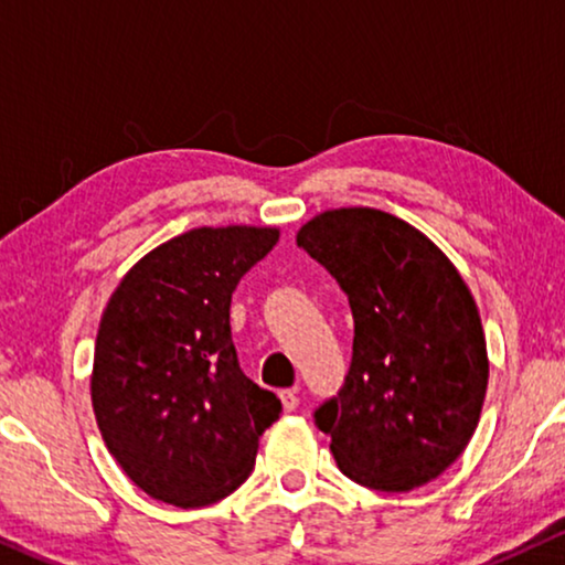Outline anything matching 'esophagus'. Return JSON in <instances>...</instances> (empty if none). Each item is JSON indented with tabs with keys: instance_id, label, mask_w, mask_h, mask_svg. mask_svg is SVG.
Here are the masks:
<instances>
[{
	"instance_id": "esophagus-1",
	"label": "esophagus",
	"mask_w": 565,
	"mask_h": 565,
	"mask_svg": "<svg viewBox=\"0 0 565 565\" xmlns=\"http://www.w3.org/2000/svg\"><path fill=\"white\" fill-rule=\"evenodd\" d=\"M298 393L296 391H280V404H282V408H285V412H296V408H298Z\"/></svg>"
}]
</instances>
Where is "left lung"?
<instances>
[{
  "instance_id": "obj_1",
  "label": "left lung",
  "mask_w": 565,
  "mask_h": 565,
  "mask_svg": "<svg viewBox=\"0 0 565 565\" xmlns=\"http://www.w3.org/2000/svg\"><path fill=\"white\" fill-rule=\"evenodd\" d=\"M296 242L347 292L354 319L350 373L313 414L339 470L391 493L435 481L468 447L489 385L466 280L419 228L375 207L323 211Z\"/></svg>"
}]
</instances>
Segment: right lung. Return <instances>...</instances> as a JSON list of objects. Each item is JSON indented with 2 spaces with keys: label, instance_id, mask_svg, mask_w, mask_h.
<instances>
[{
  "label": "right lung",
  "instance_id": "add662e5",
  "mask_svg": "<svg viewBox=\"0 0 565 565\" xmlns=\"http://www.w3.org/2000/svg\"><path fill=\"white\" fill-rule=\"evenodd\" d=\"M280 238L200 226L136 262L107 300L92 408L107 450L151 499L195 509L234 493L282 406L238 367L231 296Z\"/></svg>",
  "mask_w": 565,
  "mask_h": 565
}]
</instances>
